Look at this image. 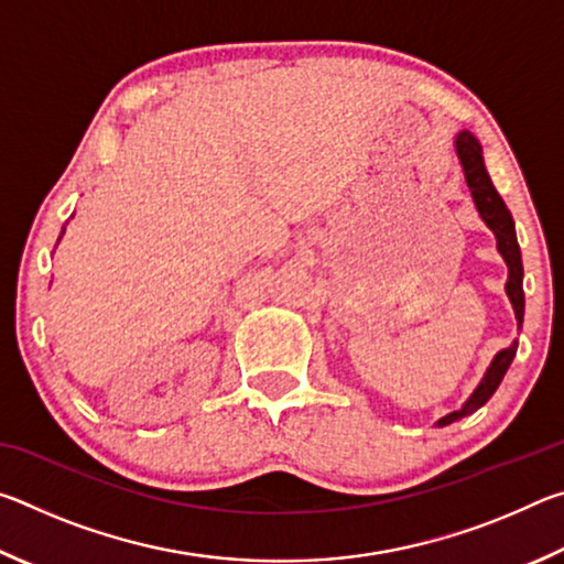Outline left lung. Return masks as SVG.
<instances>
[{"instance_id": "1", "label": "left lung", "mask_w": 564, "mask_h": 564, "mask_svg": "<svg viewBox=\"0 0 564 564\" xmlns=\"http://www.w3.org/2000/svg\"><path fill=\"white\" fill-rule=\"evenodd\" d=\"M455 151H457V159H460L463 174L467 181V188H470V194H473V202L477 206V214L482 216V221L488 224L495 238H498V251L505 259V263H508V283H505V293H508V299L512 303L518 326H522V316H524L522 256H520L518 236H514V221L508 212V206H505V202L500 198V194L495 191L488 171H485L480 141H477L470 131H460L455 137ZM514 352H518V340H514L510 348H502L498 356L492 358L490 368L485 370V376L480 380V386H477L475 393L465 400V405L460 410H455V413L437 420V425L441 427L451 425V423H455V420L470 415L477 408H482L485 403H488L490 395L502 383L505 373H508Z\"/></svg>"}]
</instances>
